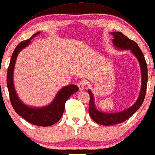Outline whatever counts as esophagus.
Listing matches in <instances>:
<instances>
[{
    "label": "esophagus",
    "mask_w": 155,
    "mask_h": 155,
    "mask_svg": "<svg viewBox=\"0 0 155 155\" xmlns=\"http://www.w3.org/2000/svg\"><path fill=\"white\" fill-rule=\"evenodd\" d=\"M85 85H86V84H85V82H82V81H80V82H78V87H79V89L80 91L83 90V89H84Z\"/></svg>",
    "instance_id": "esophagus-1"
}]
</instances>
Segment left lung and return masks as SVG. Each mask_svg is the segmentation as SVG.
Wrapping results in <instances>:
<instances>
[{"instance_id":"1","label":"left lung","mask_w":155,"mask_h":155,"mask_svg":"<svg viewBox=\"0 0 155 155\" xmlns=\"http://www.w3.org/2000/svg\"><path fill=\"white\" fill-rule=\"evenodd\" d=\"M113 35V42L115 48L119 50H130L135 56L140 64L141 72V88L139 96L132 106L118 113H104L96 108L94 103V94L90 89L88 93L90 96L89 98V113L94 122L101 125L110 126L117 124H120L125 122L134 115L136 110L140 108L144 101L145 93H146L147 84V66L145 61L144 55L140 50V48L136 42L128 38L127 36L121 32H111Z\"/></svg>"}]
</instances>
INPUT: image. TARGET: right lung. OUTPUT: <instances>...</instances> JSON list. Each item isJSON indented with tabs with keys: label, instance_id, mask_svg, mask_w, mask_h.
Returning a JSON list of instances; mask_svg holds the SVG:
<instances>
[{
	"label": "right lung",
	"instance_id": "add662e5",
	"mask_svg": "<svg viewBox=\"0 0 155 155\" xmlns=\"http://www.w3.org/2000/svg\"><path fill=\"white\" fill-rule=\"evenodd\" d=\"M40 33V31L35 33L32 37L21 42L16 47L12 53L8 69L7 85L11 104L18 115L32 124L41 127H49L54 124L61 119L65 109L66 101L71 95L77 92L79 88L75 84H69L63 87L58 91L51 104L43 107L28 106L19 99L15 89L13 82V74L17 56L24 48L30 45L31 40Z\"/></svg>",
	"mask_w": 155,
	"mask_h": 155
}]
</instances>
